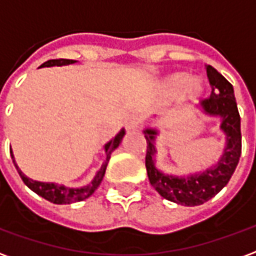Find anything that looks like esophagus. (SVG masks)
Listing matches in <instances>:
<instances>
[{
  "mask_svg": "<svg viewBox=\"0 0 256 256\" xmlns=\"http://www.w3.org/2000/svg\"><path fill=\"white\" fill-rule=\"evenodd\" d=\"M140 126V116L138 115H133L130 116V119L128 120V130H136Z\"/></svg>",
  "mask_w": 256,
  "mask_h": 256,
  "instance_id": "esophagus-1",
  "label": "esophagus"
}]
</instances>
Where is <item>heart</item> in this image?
<instances>
[{
    "label": "heart",
    "instance_id": "obj_1",
    "mask_svg": "<svg viewBox=\"0 0 256 256\" xmlns=\"http://www.w3.org/2000/svg\"><path fill=\"white\" fill-rule=\"evenodd\" d=\"M160 90L168 98H174L181 94L185 100H196L203 93V84L200 80H190L186 74H172L162 80Z\"/></svg>",
    "mask_w": 256,
    "mask_h": 256
}]
</instances>
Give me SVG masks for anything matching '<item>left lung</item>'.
<instances>
[{"label": "left lung", "mask_w": 256, "mask_h": 256, "mask_svg": "<svg viewBox=\"0 0 256 256\" xmlns=\"http://www.w3.org/2000/svg\"><path fill=\"white\" fill-rule=\"evenodd\" d=\"M206 71L211 86V94L200 104L198 111L206 116L216 118L220 120V132L225 136V148L220 160L203 172H190L188 176L167 174L156 166V140L159 130L150 126L142 130L146 140L145 166L150 185L162 198L188 207L208 202L222 188H225L242 155L240 115L233 86L214 67L206 66ZM152 119L156 120L159 118L154 116Z\"/></svg>", "instance_id": "8db88e82"}]
</instances>
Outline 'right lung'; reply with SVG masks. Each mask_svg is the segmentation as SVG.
Wrapping results in <instances>:
<instances>
[{
    "instance_id": "add662e5",
    "label": "right lung",
    "mask_w": 256,
    "mask_h": 256,
    "mask_svg": "<svg viewBox=\"0 0 256 256\" xmlns=\"http://www.w3.org/2000/svg\"><path fill=\"white\" fill-rule=\"evenodd\" d=\"M76 63V60H68V58H58V60H49L46 63H44L41 67H53V66H68V64ZM124 128H122L119 133L111 140L108 141L106 145H104V152H106V160L101 164V167L97 170L96 176L93 177V180L90 181V184L84 185V186H80V188H68V186H64V185H58L56 182H41V181H36V180H31L27 176L23 174V172L20 170L19 166L16 164L14 162V156L10 150V156H12V160H14V164L16 167V170L19 172L20 178L23 180V182L28 186V188L36 192V194H40L41 198H46L50 203L54 204H71L75 203V202H82L84 198H88L89 196H92L94 190L98 186H100L101 181L104 178V174H106V166H108V162L111 159V154L114 150H116L119 144L122 142V138L124 137Z\"/></svg>"
}]
</instances>
